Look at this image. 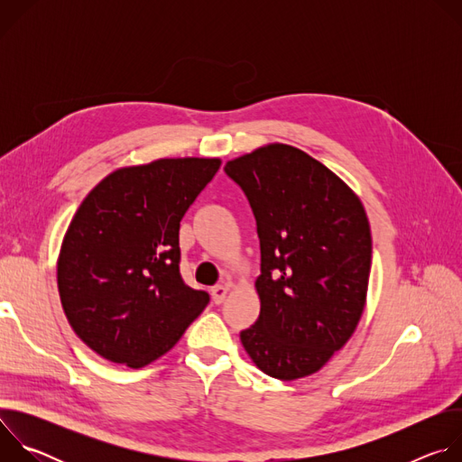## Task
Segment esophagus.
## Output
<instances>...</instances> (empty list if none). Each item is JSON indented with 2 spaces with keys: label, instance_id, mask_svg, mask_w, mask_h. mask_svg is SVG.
I'll return each instance as SVG.
<instances>
[{
  "label": "esophagus",
  "instance_id": "esophagus-1",
  "mask_svg": "<svg viewBox=\"0 0 462 462\" xmlns=\"http://www.w3.org/2000/svg\"><path fill=\"white\" fill-rule=\"evenodd\" d=\"M226 294H228V287H226V285H216V287L212 289V300H214V303L221 305V303L225 301Z\"/></svg>",
  "mask_w": 462,
  "mask_h": 462
}]
</instances>
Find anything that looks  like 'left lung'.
<instances>
[{"mask_svg":"<svg viewBox=\"0 0 462 462\" xmlns=\"http://www.w3.org/2000/svg\"><path fill=\"white\" fill-rule=\"evenodd\" d=\"M225 171L246 195L261 246V310L241 344L273 378L309 376L349 342L365 307L364 205L338 175L289 144L261 146Z\"/></svg>","mask_w":462,"mask_h":462,"instance_id":"1","label":"left lung"}]
</instances>
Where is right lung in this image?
<instances>
[{"label": "right lung", "mask_w": 462, "mask_h": 462, "mask_svg": "<svg viewBox=\"0 0 462 462\" xmlns=\"http://www.w3.org/2000/svg\"><path fill=\"white\" fill-rule=\"evenodd\" d=\"M221 159L118 168L79 207L58 255V292L77 337L102 358L144 367L168 353L210 296L179 273L180 219Z\"/></svg>", "instance_id": "right-lung-1"}]
</instances>
